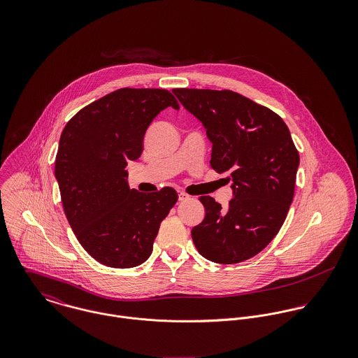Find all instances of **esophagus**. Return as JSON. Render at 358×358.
<instances>
[{
  "mask_svg": "<svg viewBox=\"0 0 358 358\" xmlns=\"http://www.w3.org/2000/svg\"><path fill=\"white\" fill-rule=\"evenodd\" d=\"M190 197H192V196H189L187 193L179 192V201H187V200H190Z\"/></svg>",
  "mask_w": 358,
  "mask_h": 358,
  "instance_id": "esophagus-1",
  "label": "esophagus"
}]
</instances>
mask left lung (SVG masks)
<instances>
[{"mask_svg": "<svg viewBox=\"0 0 358 358\" xmlns=\"http://www.w3.org/2000/svg\"><path fill=\"white\" fill-rule=\"evenodd\" d=\"M173 94L203 122L212 142L210 166L233 180L227 208L200 197L205 217L192 230L193 243L215 263L251 259L277 236L294 200L299 153L289 129L270 108L229 90Z\"/></svg>", "mask_w": 358, "mask_h": 358, "instance_id": "left-lung-1", "label": "left lung"}]
</instances>
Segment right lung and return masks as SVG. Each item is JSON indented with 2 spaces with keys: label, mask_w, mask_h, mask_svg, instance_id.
I'll list each match as a JSON object with an SVG mask.
<instances>
[{
  "label": "right lung",
  "mask_w": 358,
  "mask_h": 358,
  "mask_svg": "<svg viewBox=\"0 0 358 358\" xmlns=\"http://www.w3.org/2000/svg\"><path fill=\"white\" fill-rule=\"evenodd\" d=\"M172 106L166 90L121 88L81 108L64 127L55 159L66 217L83 248L104 266L142 264L161 222L178 201L172 187L141 193L128 186V161L143 152L155 115Z\"/></svg>",
  "instance_id": "obj_1"
}]
</instances>
